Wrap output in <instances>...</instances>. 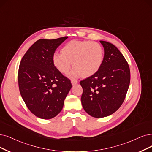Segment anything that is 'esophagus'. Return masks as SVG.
Segmentation results:
<instances>
[{"instance_id": "obj_1", "label": "esophagus", "mask_w": 152, "mask_h": 152, "mask_svg": "<svg viewBox=\"0 0 152 152\" xmlns=\"http://www.w3.org/2000/svg\"><path fill=\"white\" fill-rule=\"evenodd\" d=\"M71 83H72L73 86H74V85H75L78 83V81L77 80H75V79H72L71 80Z\"/></svg>"}]
</instances>
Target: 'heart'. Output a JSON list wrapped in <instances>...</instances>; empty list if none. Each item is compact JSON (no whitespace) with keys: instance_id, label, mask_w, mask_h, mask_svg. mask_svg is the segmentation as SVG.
Returning <instances> with one entry per match:
<instances>
[{"instance_id":"obj_1","label":"heart","mask_w":152,"mask_h":152,"mask_svg":"<svg viewBox=\"0 0 152 152\" xmlns=\"http://www.w3.org/2000/svg\"><path fill=\"white\" fill-rule=\"evenodd\" d=\"M61 52L53 54V64L62 74L68 72L74 64L75 66L69 74L71 78L95 74L100 68L104 56L102 45L89 40H72L62 47Z\"/></svg>"}]
</instances>
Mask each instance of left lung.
Instances as JSON below:
<instances>
[{"label": "left lung", "mask_w": 152, "mask_h": 152, "mask_svg": "<svg viewBox=\"0 0 152 152\" xmlns=\"http://www.w3.org/2000/svg\"><path fill=\"white\" fill-rule=\"evenodd\" d=\"M104 57L99 70L80 81L83 88L81 102L88 115L103 118L116 112L123 104L130 82L128 63L118 48L100 40Z\"/></svg>", "instance_id": "1"}]
</instances>
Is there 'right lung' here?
<instances>
[{
	"label": "right lung",
	"mask_w": 152,
	"mask_h": 152,
	"mask_svg": "<svg viewBox=\"0 0 152 152\" xmlns=\"http://www.w3.org/2000/svg\"><path fill=\"white\" fill-rule=\"evenodd\" d=\"M67 38L39 39L20 61L18 73L20 93L29 110L39 118L57 116L72 88L70 80L52 62L56 50Z\"/></svg>",
	"instance_id": "add662e5"
}]
</instances>
